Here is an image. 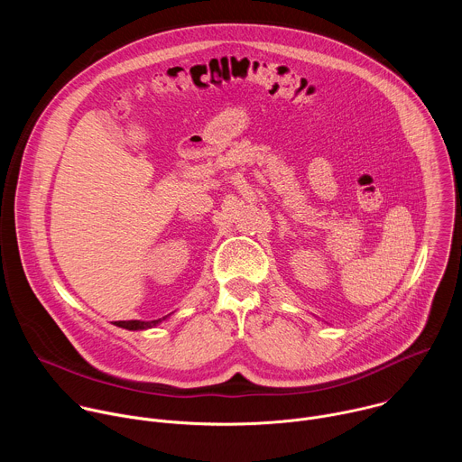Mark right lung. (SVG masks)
<instances>
[{"instance_id": "right-lung-1", "label": "right lung", "mask_w": 462, "mask_h": 462, "mask_svg": "<svg viewBox=\"0 0 462 462\" xmlns=\"http://www.w3.org/2000/svg\"><path fill=\"white\" fill-rule=\"evenodd\" d=\"M173 312L162 316V318H157V319H148V321H143V319H127V321H115L116 327H122V328H127V331H146V328H153L157 327L159 323H162L164 319H168Z\"/></svg>"}]
</instances>
